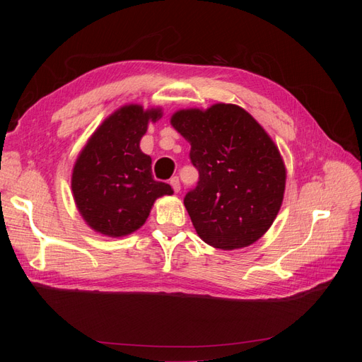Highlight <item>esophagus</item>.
Wrapping results in <instances>:
<instances>
[{"label":"esophagus","mask_w":362,"mask_h":362,"mask_svg":"<svg viewBox=\"0 0 362 362\" xmlns=\"http://www.w3.org/2000/svg\"><path fill=\"white\" fill-rule=\"evenodd\" d=\"M169 182H170V185H172V189H173L175 192H177V193L181 190V184H180V178H178V177H172Z\"/></svg>","instance_id":"34e87169"}]
</instances>
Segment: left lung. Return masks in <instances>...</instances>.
<instances>
[{
	"mask_svg": "<svg viewBox=\"0 0 362 362\" xmlns=\"http://www.w3.org/2000/svg\"><path fill=\"white\" fill-rule=\"evenodd\" d=\"M170 124L190 141L199 172L184 198L196 233L223 250L257 242L276 218L286 190V166L273 140L234 104L180 110Z\"/></svg>",
	"mask_w": 362,
	"mask_h": 362,
	"instance_id": "1",
	"label": "left lung"
}]
</instances>
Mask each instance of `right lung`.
<instances>
[{
    "instance_id": "add662e5",
    "label": "right lung",
    "mask_w": 362,
    "mask_h": 362,
    "mask_svg": "<svg viewBox=\"0 0 362 362\" xmlns=\"http://www.w3.org/2000/svg\"><path fill=\"white\" fill-rule=\"evenodd\" d=\"M161 110L125 105L107 117L76 158L72 192L78 211L95 231L110 237L134 233L156 199L172 194L169 184L152 177L151 157L140 151L148 122Z\"/></svg>"
}]
</instances>
